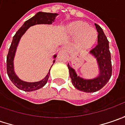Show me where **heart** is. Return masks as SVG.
Segmentation results:
<instances>
[{"mask_svg":"<svg viewBox=\"0 0 125 125\" xmlns=\"http://www.w3.org/2000/svg\"><path fill=\"white\" fill-rule=\"evenodd\" d=\"M67 31L72 38L79 40V44L83 47L92 46L97 39V31L85 22L75 21L70 23Z\"/></svg>","mask_w":125,"mask_h":125,"instance_id":"1","label":"heart"}]
</instances>
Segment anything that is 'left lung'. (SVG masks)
Listing matches in <instances>:
<instances>
[{
  "mask_svg": "<svg viewBox=\"0 0 125 125\" xmlns=\"http://www.w3.org/2000/svg\"><path fill=\"white\" fill-rule=\"evenodd\" d=\"M95 26L98 32L97 44L90 51V53L97 58L100 70L99 76L93 79H83L78 76L75 70L69 64L67 65L72 84L76 89L85 93H93L102 88L108 83L112 74V65L108 40L102 28L96 23Z\"/></svg>",
  "mask_w": 125,
  "mask_h": 125,
  "instance_id": "8db88e82",
  "label": "left lung"
}]
</instances>
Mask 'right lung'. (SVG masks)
<instances>
[{
    "label": "right lung",
    "instance_id": "add662e5",
    "mask_svg": "<svg viewBox=\"0 0 125 125\" xmlns=\"http://www.w3.org/2000/svg\"><path fill=\"white\" fill-rule=\"evenodd\" d=\"M58 15V14L55 13H46V12H38L31 19L27 20L26 21L23 23L18 31L16 32L14 36L13 37L12 44L9 49V51L7 55V73L10 79L12 81V82L17 86L18 88L23 90L24 91L31 92L33 90H36L38 89L42 88L46 83L49 79V75H50V70L49 71L48 74L46 76V77L40 81L38 82H34V83H28L23 81L19 79L17 76L15 74L14 72V65H13V60L14 57L15 55L16 49L18 45V43L19 42L20 38L25 33V32L29 28V27L32 26L33 25L36 24H40V23H47V24H51L52 22L54 21L55 17ZM54 58L56 55L53 56ZM55 60H53V62Z\"/></svg>",
    "mask_w": 125,
    "mask_h": 125
}]
</instances>
